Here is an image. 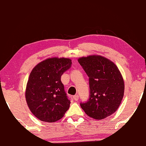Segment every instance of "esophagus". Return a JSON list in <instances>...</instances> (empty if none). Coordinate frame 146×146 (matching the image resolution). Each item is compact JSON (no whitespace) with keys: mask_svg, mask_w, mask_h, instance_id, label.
<instances>
[{"mask_svg":"<svg viewBox=\"0 0 146 146\" xmlns=\"http://www.w3.org/2000/svg\"><path fill=\"white\" fill-rule=\"evenodd\" d=\"M73 98L75 101H78L79 99V96L78 95H74V96H73Z\"/></svg>","mask_w":146,"mask_h":146,"instance_id":"1","label":"esophagus"}]
</instances>
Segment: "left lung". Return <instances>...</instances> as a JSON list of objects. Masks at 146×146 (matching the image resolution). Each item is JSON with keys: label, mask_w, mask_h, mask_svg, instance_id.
I'll return each instance as SVG.
<instances>
[{"label": "left lung", "mask_w": 146, "mask_h": 146, "mask_svg": "<svg viewBox=\"0 0 146 146\" xmlns=\"http://www.w3.org/2000/svg\"><path fill=\"white\" fill-rule=\"evenodd\" d=\"M89 76V99L80 106L88 116L102 120L117 110L124 96L125 83L117 66L100 55L78 59Z\"/></svg>", "instance_id": "1"}]
</instances>
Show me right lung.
Listing matches in <instances>:
<instances>
[{"label":"right lung","mask_w":146,"mask_h":146,"mask_svg":"<svg viewBox=\"0 0 146 146\" xmlns=\"http://www.w3.org/2000/svg\"><path fill=\"white\" fill-rule=\"evenodd\" d=\"M72 66L68 58L52 57L38 64L30 73L26 89L28 107L39 120L54 123L69 109L70 101L61 76Z\"/></svg>","instance_id":"right-lung-1"}]
</instances>
